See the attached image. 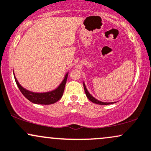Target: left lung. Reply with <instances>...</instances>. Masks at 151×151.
Listing matches in <instances>:
<instances>
[{
	"mask_svg": "<svg viewBox=\"0 0 151 151\" xmlns=\"http://www.w3.org/2000/svg\"><path fill=\"white\" fill-rule=\"evenodd\" d=\"M83 85H84V91H85L86 96H87V98L89 99L91 102H93V103L97 104H99V105H109V104H114V102H102L101 101H99V100L96 99H95L94 97H93L92 95L90 94V93L88 91L87 89H86L84 82H83Z\"/></svg>",
	"mask_w": 151,
	"mask_h": 151,
	"instance_id": "8db88e82",
	"label": "left lung"
}]
</instances>
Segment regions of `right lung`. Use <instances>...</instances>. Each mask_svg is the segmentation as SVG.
Returning <instances> with one entry per match:
<instances>
[{
    "mask_svg": "<svg viewBox=\"0 0 151 151\" xmlns=\"http://www.w3.org/2000/svg\"><path fill=\"white\" fill-rule=\"evenodd\" d=\"M68 74L69 72H67V73L65 74L64 79L56 89L52 90V91H47V92L37 93L33 92V91H29V90L25 89L24 87H22V86L19 84L18 81L17 80L16 77H15V74L13 73L17 86H18L20 91H21V93L23 94V96H25L27 99H28L29 101L32 102V103L36 104L45 105L55 104V102L59 101V100L62 98V95H63L64 90H65L66 82H67Z\"/></svg>",
    "mask_w": 151,
    "mask_h": 151,
    "instance_id": "add662e5",
    "label": "right lung"
}]
</instances>
